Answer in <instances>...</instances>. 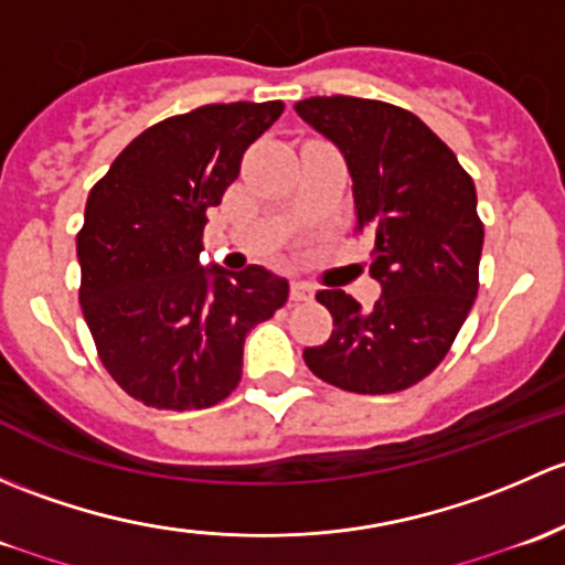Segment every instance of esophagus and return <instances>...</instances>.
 I'll list each match as a JSON object with an SVG mask.
<instances>
[{
  "label": "esophagus",
  "mask_w": 565,
  "mask_h": 565,
  "mask_svg": "<svg viewBox=\"0 0 565 565\" xmlns=\"http://www.w3.org/2000/svg\"><path fill=\"white\" fill-rule=\"evenodd\" d=\"M290 299H294V301L312 299V285L310 282H301V280L290 282Z\"/></svg>",
  "instance_id": "34e87169"
}]
</instances>
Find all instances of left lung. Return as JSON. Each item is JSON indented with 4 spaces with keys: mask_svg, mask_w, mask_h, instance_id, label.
Segmentation results:
<instances>
[{
    "mask_svg": "<svg viewBox=\"0 0 565 565\" xmlns=\"http://www.w3.org/2000/svg\"><path fill=\"white\" fill-rule=\"evenodd\" d=\"M296 114L345 154L356 231L375 242L370 275L383 296L362 312L345 290H318L331 337L307 367L353 394L411 388L444 362L479 294L484 223L457 154L411 110L364 97H307Z\"/></svg>",
    "mask_w": 565,
    "mask_h": 565,
    "instance_id": "1",
    "label": "left lung"
}]
</instances>
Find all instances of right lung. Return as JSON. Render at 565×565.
Here are the masks:
<instances>
[{"instance_id":"add662e5","label":"right lung","mask_w":565,"mask_h":565,"mask_svg":"<svg viewBox=\"0 0 565 565\" xmlns=\"http://www.w3.org/2000/svg\"><path fill=\"white\" fill-rule=\"evenodd\" d=\"M282 100L214 103L132 138L86 198L81 310L108 375L157 411L212 408L242 377L244 337L288 301L264 266L203 269L206 212Z\"/></svg>"}]
</instances>
